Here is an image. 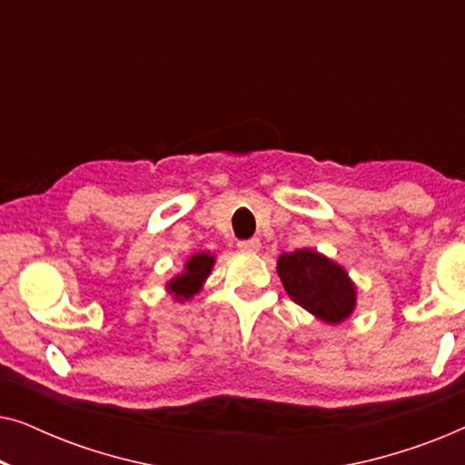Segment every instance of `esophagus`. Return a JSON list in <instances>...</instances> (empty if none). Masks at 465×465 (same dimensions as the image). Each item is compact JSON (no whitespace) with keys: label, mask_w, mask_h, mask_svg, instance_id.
Returning <instances> with one entry per match:
<instances>
[{"label":"esophagus","mask_w":465,"mask_h":465,"mask_svg":"<svg viewBox=\"0 0 465 465\" xmlns=\"http://www.w3.org/2000/svg\"><path fill=\"white\" fill-rule=\"evenodd\" d=\"M237 247L241 252H247V253H253V252H258L260 250V239H243V241H239L237 243Z\"/></svg>","instance_id":"34e87169"}]
</instances>
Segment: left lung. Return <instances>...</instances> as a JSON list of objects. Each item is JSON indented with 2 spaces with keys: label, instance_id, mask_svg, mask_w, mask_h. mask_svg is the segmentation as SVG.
Returning a JSON list of instances; mask_svg holds the SVG:
<instances>
[{
  "label": "left lung",
  "instance_id": "left-lung-1",
  "mask_svg": "<svg viewBox=\"0 0 465 465\" xmlns=\"http://www.w3.org/2000/svg\"><path fill=\"white\" fill-rule=\"evenodd\" d=\"M277 272L292 301L320 320L339 323L355 307V285L342 266L313 250L282 253Z\"/></svg>",
  "mask_w": 465,
  "mask_h": 465
}]
</instances>
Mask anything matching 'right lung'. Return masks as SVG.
<instances>
[{
	"label": "right lung",
	"mask_w": 465,
	"mask_h": 465,
	"mask_svg": "<svg viewBox=\"0 0 465 465\" xmlns=\"http://www.w3.org/2000/svg\"><path fill=\"white\" fill-rule=\"evenodd\" d=\"M213 269V256L209 253H194L193 258L186 262V271L175 279H171L167 283V290L173 294L177 301H188L190 296H194L201 290V285L209 277V272Z\"/></svg>",
	"instance_id": "obj_1"
}]
</instances>
